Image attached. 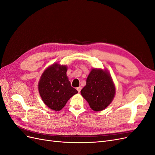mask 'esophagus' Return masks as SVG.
Masks as SVG:
<instances>
[{
    "label": "esophagus",
    "instance_id": "obj_1",
    "mask_svg": "<svg viewBox=\"0 0 155 155\" xmlns=\"http://www.w3.org/2000/svg\"><path fill=\"white\" fill-rule=\"evenodd\" d=\"M77 90H78V92H80V91H81V87H78V88H77Z\"/></svg>",
    "mask_w": 155,
    "mask_h": 155
}]
</instances>
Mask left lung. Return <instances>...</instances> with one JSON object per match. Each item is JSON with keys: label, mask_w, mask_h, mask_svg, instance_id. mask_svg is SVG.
Listing matches in <instances>:
<instances>
[{"label": "left lung", "mask_w": 155, "mask_h": 155, "mask_svg": "<svg viewBox=\"0 0 155 155\" xmlns=\"http://www.w3.org/2000/svg\"><path fill=\"white\" fill-rule=\"evenodd\" d=\"M81 94L94 111L104 110L111 104L116 94L110 74L105 68H92Z\"/></svg>", "instance_id": "8db88e82"}]
</instances>
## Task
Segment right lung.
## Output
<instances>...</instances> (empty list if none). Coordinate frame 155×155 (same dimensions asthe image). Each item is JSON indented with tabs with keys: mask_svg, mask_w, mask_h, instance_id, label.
<instances>
[{
	"mask_svg": "<svg viewBox=\"0 0 155 155\" xmlns=\"http://www.w3.org/2000/svg\"><path fill=\"white\" fill-rule=\"evenodd\" d=\"M67 66L54 63L45 69L38 83L44 104L51 110L59 111L70 97L78 92L71 87L67 76Z\"/></svg>",
	"mask_w": 155,
	"mask_h": 155,
	"instance_id": "obj_1",
	"label": "right lung"
}]
</instances>
